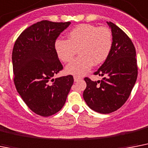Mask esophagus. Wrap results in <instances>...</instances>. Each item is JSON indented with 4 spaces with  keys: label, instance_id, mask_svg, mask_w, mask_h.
Segmentation results:
<instances>
[{
    "label": "esophagus",
    "instance_id": "34e87169",
    "mask_svg": "<svg viewBox=\"0 0 148 148\" xmlns=\"http://www.w3.org/2000/svg\"><path fill=\"white\" fill-rule=\"evenodd\" d=\"M74 80L75 82H77V81H79V80H81V77H77V76H74Z\"/></svg>",
    "mask_w": 148,
    "mask_h": 148
}]
</instances>
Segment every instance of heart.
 <instances>
[{"mask_svg":"<svg viewBox=\"0 0 148 148\" xmlns=\"http://www.w3.org/2000/svg\"><path fill=\"white\" fill-rule=\"evenodd\" d=\"M112 45V37L109 29L84 23L68 33V40H56L55 49L58 57L63 62H70L77 51L80 56L67 65L65 71L75 76H83L93 64L98 65L105 62Z\"/></svg>","mask_w":148,"mask_h":148,"instance_id":"obj_1","label":"heart"}]
</instances>
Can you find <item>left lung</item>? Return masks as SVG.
<instances>
[{
	"label": "left lung",
	"instance_id": "obj_1",
	"mask_svg": "<svg viewBox=\"0 0 148 148\" xmlns=\"http://www.w3.org/2000/svg\"><path fill=\"white\" fill-rule=\"evenodd\" d=\"M106 23L111 29L112 45L107 58L94 73L104 77L97 81L85 77L86 87L83 93L89 107L102 114L111 113L122 107L138 77L136 51L132 42L116 24Z\"/></svg>",
	"mask_w": 148,
	"mask_h": 148
}]
</instances>
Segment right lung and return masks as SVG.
<instances>
[{
  "mask_svg": "<svg viewBox=\"0 0 148 148\" xmlns=\"http://www.w3.org/2000/svg\"><path fill=\"white\" fill-rule=\"evenodd\" d=\"M70 24L42 20L26 29L14 44V84L24 103L41 116H52L62 109L74 83L72 75L53 78L63 69L55 41Z\"/></svg>",
  "mask_w": 148,
  "mask_h": 148,
  "instance_id": "add662e5",
  "label": "right lung"
}]
</instances>
